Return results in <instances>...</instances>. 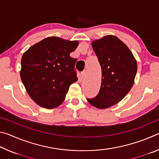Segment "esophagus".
<instances>
[{
    "mask_svg": "<svg viewBox=\"0 0 159 159\" xmlns=\"http://www.w3.org/2000/svg\"><path fill=\"white\" fill-rule=\"evenodd\" d=\"M85 76H86V74H85V71L82 72L81 74H80V79H84V78L85 77Z\"/></svg>",
    "mask_w": 159,
    "mask_h": 159,
    "instance_id": "obj_1",
    "label": "esophagus"
}]
</instances>
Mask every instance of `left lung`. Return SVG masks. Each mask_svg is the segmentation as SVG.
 <instances>
[{"label":"left lung","instance_id":"8db88e82","mask_svg":"<svg viewBox=\"0 0 159 159\" xmlns=\"http://www.w3.org/2000/svg\"><path fill=\"white\" fill-rule=\"evenodd\" d=\"M102 69L98 95L87 99L91 105L106 109L125 98L134 84L138 65L133 53L116 36L108 35L92 43Z\"/></svg>","mask_w":159,"mask_h":159}]
</instances>
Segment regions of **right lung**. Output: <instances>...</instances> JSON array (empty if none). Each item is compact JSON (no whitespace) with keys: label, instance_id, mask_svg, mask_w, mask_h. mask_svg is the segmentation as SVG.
<instances>
[{"label":"right lung","instance_id":"add662e5","mask_svg":"<svg viewBox=\"0 0 159 159\" xmlns=\"http://www.w3.org/2000/svg\"><path fill=\"white\" fill-rule=\"evenodd\" d=\"M77 41L48 37L23 54L21 81L31 98L39 106L55 108L62 103L69 86L78 80L74 69L77 59L70 57Z\"/></svg>","mask_w":159,"mask_h":159}]
</instances>
